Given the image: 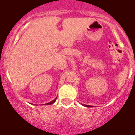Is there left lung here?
<instances>
[{"instance_id": "obj_1", "label": "left lung", "mask_w": 135, "mask_h": 135, "mask_svg": "<svg viewBox=\"0 0 135 135\" xmlns=\"http://www.w3.org/2000/svg\"><path fill=\"white\" fill-rule=\"evenodd\" d=\"M84 106H85V107H89V105H84Z\"/></svg>"}]
</instances>
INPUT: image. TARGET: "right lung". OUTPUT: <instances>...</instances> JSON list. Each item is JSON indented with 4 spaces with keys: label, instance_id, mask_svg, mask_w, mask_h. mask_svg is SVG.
<instances>
[{
    "label": "right lung",
    "instance_id": "add662e5",
    "mask_svg": "<svg viewBox=\"0 0 135 135\" xmlns=\"http://www.w3.org/2000/svg\"><path fill=\"white\" fill-rule=\"evenodd\" d=\"M56 99H57V98H56ZM56 99H55L53 100V101H51V102H49V103H46V104H45V105H51V104H53V103H55V101H56ZM43 105H45V104H43Z\"/></svg>",
    "mask_w": 135,
    "mask_h": 135
}]
</instances>
